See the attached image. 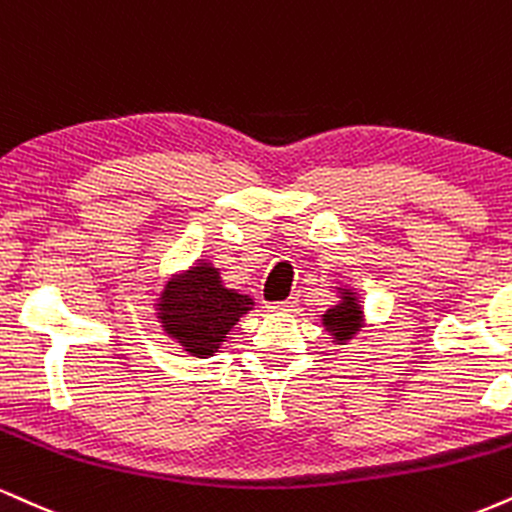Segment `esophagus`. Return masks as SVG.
<instances>
[{
	"mask_svg": "<svg viewBox=\"0 0 512 512\" xmlns=\"http://www.w3.org/2000/svg\"><path fill=\"white\" fill-rule=\"evenodd\" d=\"M295 305H298L295 303V298H288V300H276V303H269L267 307L272 312H288V310H293Z\"/></svg>",
	"mask_w": 512,
	"mask_h": 512,
	"instance_id": "34e87169",
	"label": "esophagus"
}]
</instances>
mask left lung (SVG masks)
Returning <instances> with one entry per match:
<instances>
[{
	"label": "left lung",
	"instance_id": "left-lung-1",
	"mask_svg": "<svg viewBox=\"0 0 512 512\" xmlns=\"http://www.w3.org/2000/svg\"><path fill=\"white\" fill-rule=\"evenodd\" d=\"M322 317H324L326 331H331L338 343H346L353 338L355 331L360 329L362 310H360V305L355 303V295L346 291L343 293V303L331 307V310H326V315H322Z\"/></svg>",
	"mask_w": 512,
	"mask_h": 512
}]
</instances>
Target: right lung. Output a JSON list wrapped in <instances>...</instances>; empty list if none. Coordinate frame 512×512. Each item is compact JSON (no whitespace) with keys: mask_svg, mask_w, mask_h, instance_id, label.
I'll list each match as a JSON object with an SVG mask.
<instances>
[{"mask_svg":"<svg viewBox=\"0 0 512 512\" xmlns=\"http://www.w3.org/2000/svg\"><path fill=\"white\" fill-rule=\"evenodd\" d=\"M157 310L166 334L190 355L207 357L217 353L231 326L252 310V298L224 288L217 269L200 264L166 283Z\"/></svg>","mask_w":512,"mask_h":512,"instance_id":"right-lung-1","label":"right lung"}]
</instances>
